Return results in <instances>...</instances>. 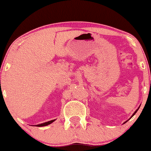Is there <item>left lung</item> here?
<instances>
[{"instance_id":"left-lung-1","label":"left lung","mask_w":151,"mask_h":151,"mask_svg":"<svg viewBox=\"0 0 151 151\" xmlns=\"http://www.w3.org/2000/svg\"><path fill=\"white\" fill-rule=\"evenodd\" d=\"M139 109V108H138V109H137V110H136V111H135V112H134V114H132V116H131V117H133V116H134V114H136V113H137V111H138V109ZM127 121H128V120H127ZM127 121H126V122H127Z\"/></svg>"}]
</instances>
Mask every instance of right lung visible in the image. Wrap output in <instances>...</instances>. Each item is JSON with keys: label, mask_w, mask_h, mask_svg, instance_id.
Masks as SVG:
<instances>
[{"label": "right lung", "mask_w": 151, "mask_h": 151, "mask_svg": "<svg viewBox=\"0 0 151 151\" xmlns=\"http://www.w3.org/2000/svg\"><path fill=\"white\" fill-rule=\"evenodd\" d=\"M55 120H50V121H48V122H46V123H41V124H39V125H37V126L38 127H42V126H47V125L50 124V123H52L53 122H54Z\"/></svg>", "instance_id": "1"}]
</instances>
